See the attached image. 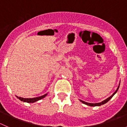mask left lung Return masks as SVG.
Segmentation results:
<instances>
[{"label":"left lung","instance_id":"1","mask_svg":"<svg viewBox=\"0 0 127 127\" xmlns=\"http://www.w3.org/2000/svg\"><path fill=\"white\" fill-rule=\"evenodd\" d=\"M119 85H120V84H119V85L118 88H117V90H116V92H115L113 94H112V95L111 96L109 97L108 98H107V99H105V100L101 102V103H87V102L84 101H82V100H80V101H81L82 103L88 105V106H101V105H103V104H105V103H107V102H108L109 101L110 99H111V98H112V96H113L115 94H116V92H117V90H118V89H119Z\"/></svg>","mask_w":127,"mask_h":127}]
</instances>
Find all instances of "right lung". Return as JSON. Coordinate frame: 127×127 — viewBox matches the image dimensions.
<instances>
[{
	"mask_svg": "<svg viewBox=\"0 0 127 127\" xmlns=\"http://www.w3.org/2000/svg\"><path fill=\"white\" fill-rule=\"evenodd\" d=\"M47 95V94L44 95H42L41 96H39V97H36V98H21V97H18L16 96L17 98H18L20 100H21V101L23 102H26V103H33L35 101H37L40 100V99H42V98H45L46 96Z\"/></svg>",
	"mask_w": 127,
	"mask_h": 127,
	"instance_id": "1",
	"label": "right lung"
}]
</instances>
